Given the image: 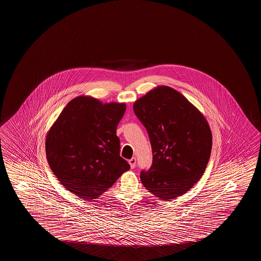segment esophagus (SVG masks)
<instances>
[{"mask_svg":"<svg viewBox=\"0 0 261 261\" xmlns=\"http://www.w3.org/2000/svg\"><path fill=\"white\" fill-rule=\"evenodd\" d=\"M129 164H130V167L131 168H135L136 165H137V159L136 158H132L129 160Z\"/></svg>","mask_w":261,"mask_h":261,"instance_id":"1","label":"esophagus"}]
</instances>
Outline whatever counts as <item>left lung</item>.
Segmentation results:
<instances>
[{
    "label": "left lung",
    "instance_id": "8db88e82",
    "mask_svg": "<svg viewBox=\"0 0 261 261\" xmlns=\"http://www.w3.org/2000/svg\"><path fill=\"white\" fill-rule=\"evenodd\" d=\"M133 108L153 152L152 166L140 175L144 187L164 201L184 195L199 181L210 160L212 134L205 116L166 86L150 90Z\"/></svg>",
    "mask_w": 261,
    "mask_h": 261
}]
</instances>
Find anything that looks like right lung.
<instances>
[{
    "label": "right lung",
    "instance_id": "add662e5",
    "mask_svg": "<svg viewBox=\"0 0 261 261\" xmlns=\"http://www.w3.org/2000/svg\"><path fill=\"white\" fill-rule=\"evenodd\" d=\"M124 103H103L80 95L71 100L49 129L45 151L51 171L84 200L100 197L130 169L120 156L116 127Z\"/></svg>",
    "mask_w": 261,
    "mask_h": 261
}]
</instances>
